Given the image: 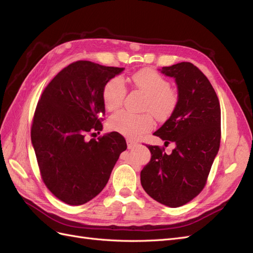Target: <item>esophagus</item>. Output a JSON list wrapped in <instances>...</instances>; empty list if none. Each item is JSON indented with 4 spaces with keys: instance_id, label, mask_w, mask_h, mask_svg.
Masks as SVG:
<instances>
[{
    "instance_id": "34e87169",
    "label": "esophagus",
    "mask_w": 253,
    "mask_h": 253,
    "mask_svg": "<svg viewBox=\"0 0 253 253\" xmlns=\"http://www.w3.org/2000/svg\"><path fill=\"white\" fill-rule=\"evenodd\" d=\"M126 144H127V148L128 149H131V148H133V147H135V145L137 144V142L135 141V140H133V139H126Z\"/></svg>"
}]
</instances>
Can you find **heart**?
Returning <instances> with one entry per match:
<instances>
[{
  "mask_svg": "<svg viewBox=\"0 0 253 253\" xmlns=\"http://www.w3.org/2000/svg\"><path fill=\"white\" fill-rule=\"evenodd\" d=\"M134 89L147 96L143 110L151 112L157 120H166L171 116L177 104V93L170 87V83L162 75L151 68H142L132 76ZM126 95V87L119 77L112 78L106 82L102 91V99L105 109L109 112L118 111ZM154 120L150 114L136 115L120 112L113 115L108 126L112 131L118 132L127 137L136 138L150 131Z\"/></svg>",
  "mask_w": 253,
  "mask_h": 253,
  "instance_id": "1",
  "label": "heart"
}]
</instances>
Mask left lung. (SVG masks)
Listing matches in <instances>:
<instances>
[{
  "label": "left lung",
  "instance_id": "8db88e82",
  "mask_svg": "<svg viewBox=\"0 0 253 253\" xmlns=\"http://www.w3.org/2000/svg\"><path fill=\"white\" fill-rule=\"evenodd\" d=\"M177 84L178 100L170 118L154 133L165 148L147 145L151 160L140 172L141 186L153 200L171 208L192 201L204 189L220 143V106L215 90L190 62L160 70Z\"/></svg>",
  "mask_w": 253,
  "mask_h": 253
}]
</instances>
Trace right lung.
I'll return each instance as SVG.
<instances>
[{
    "label": "right lung",
    "mask_w": 253,
    "mask_h": 253,
    "mask_svg": "<svg viewBox=\"0 0 253 253\" xmlns=\"http://www.w3.org/2000/svg\"><path fill=\"white\" fill-rule=\"evenodd\" d=\"M124 67L76 61L44 88L32 125V142L43 182L58 200L83 205L101 192L122 152L124 136L102 129L103 87Z\"/></svg>",
    "instance_id": "add662e5"
}]
</instances>
